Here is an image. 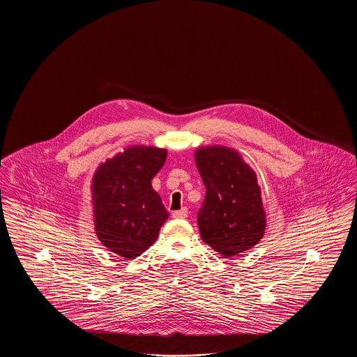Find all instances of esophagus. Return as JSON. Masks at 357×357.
Listing matches in <instances>:
<instances>
[{
  "label": "esophagus",
  "mask_w": 357,
  "mask_h": 357,
  "mask_svg": "<svg viewBox=\"0 0 357 357\" xmlns=\"http://www.w3.org/2000/svg\"><path fill=\"white\" fill-rule=\"evenodd\" d=\"M188 215V210L187 207H182L181 210H176V211H172V217L174 218H179V220H185Z\"/></svg>",
  "instance_id": "1"
}]
</instances>
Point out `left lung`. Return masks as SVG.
Masks as SVG:
<instances>
[{
    "mask_svg": "<svg viewBox=\"0 0 357 357\" xmlns=\"http://www.w3.org/2000/svg\"><path fill=\"white\" fill-rule=\"evenodd\" d=\"M195 160L206 187L198 211L201 237L225 258L252 249L266 226L255 171L221 146L199 149Z\"/></svg>",
    "mask_w": 357,
    "mask_h": 357,
    "instance_id": "1",
    "label": "left lung"
}]
</instances>
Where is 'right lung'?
<instances>
[{"instance_id": "add662e5", "label": "right lung", "mask_w": 357, "mask_h": 357, "mask_svg": "<svg viewBox=\"0 0 357 357\" xmlns=\"http://www.w3.org/2000/svg\"><path fill=\"white\" fill-rule=\"evenodd\" d=\"M166 150L135 146L108 159L92 182L95 230L112 253L135 258L146 252L169 218L151 186L165 165Z\"/></svg>"}]
</instances>
